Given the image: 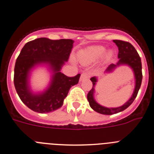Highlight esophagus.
Listing matches in <instances>:
<instances>
[{
    "label": "esophagus",
    "instance_id": "34e87169",
    "mask_svg": "<svg viewBox=\"0 0 154 154\" xmlns=\"http://www.w3.org/2000/svg\"><path fill=\"white\" fill-rule=\"evenodd\" d=\"M91 76L90 73H89V72H83V73L81 75V78H80V81H83L84 80V79H89Z\"/></svg>",
    "mask_w": 154,
    "mask_h": 154
}]
</instances>
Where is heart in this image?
<instances>
[{
	"label": "heart",
	"instance_id": "1",
	"mask_svg": "<svg viewBox=\"0 0 154 154\" xmlns=\"http://www.w3.org/2000/svg\"><path fill=\"white\" fill-rule=\"evenodd\" d=\"M106 49L103 46H93L87 49L82 50L79 52V58L81 63L84 65H89V64L95 63L103 56ZM113 55L112 51H108L105 53V59L109 60Z\"/></svg>",
	"mask_w": 154,
	"mask_h": 154
}]
</instances>
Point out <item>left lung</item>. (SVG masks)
I'll list each match as a JSON object with an SVG mask.
<instances>
[{
  "label": "left lung",
  "mask_w": 154,
  "mask_h": 154,
  "mask_svg": "<svg viewBox=\"0 0 154 154\" xmlns=\"http://www.w3.org/2000/svg\"><path fill=\"white\" fill-rule=\"evenodd\" d=\"M113 42L116 44L119 48V54L118 57L119 59V62L116 65L114 64H110L108 68L106 69V72H111L116 67L119 66L120 65H128L131 67L134 71V77H135V88H134V92L132 96L125 104L119 108H105L98 104L94 99V86L97 82L96 77H91L90 80L92 82V89L89 91L87 94V100L89 103V105L93 110H95L97 113H101L104 115H112L114 113H119L127 109V108L133 103L137 95L138 91L140 88L141 83H142L143 74H142V63H141V59L138 54L137 51L134 49L130 43L127 41H120V40H113Z\"/></svg>",
  "instance_id": "obj_1"
}]
</instances>
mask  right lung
I'll list each match as a JSON object with an SVG mask.
<instances>
[{
    "instance_id": "1",
    "label": "right lung",
    "mask_w": 154,
    "mask_h": 154,
    "mask_svg": "<svg viewBox=\"0 0 154 154\" xmlns=\"http://www.w3.org/2000/svg\"><path fill=\"white\" fill-rule=\"evenodd\" d=\"M73 44L71 39L51 40L40 38L27 42L17 59L14 83L22 103L30 109L40 113L52 112L63 105L70 87L78 84L81 74L68 77L60 72L68 60ZM48 63L54 74L52 82L44 93L35 95L28 85L29 73L34 66Z\"/></svg>"
}]
</instances>
